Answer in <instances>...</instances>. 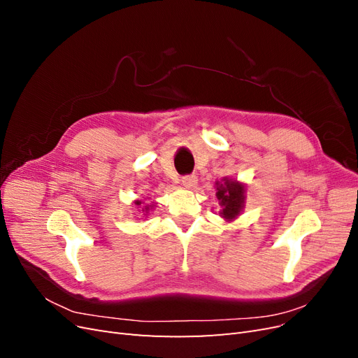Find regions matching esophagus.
Returning a JSON list of instances; mask_svg holds the SVG:
<instances>
[{"label":"esophagus","mask_w":358,"mask_h":358,"mask_svg":"<svg viewBox=\"0 0 358 358\" xmlns=\"http://www.w3.org/2000/svg\"><path fill=\"white\" fill-rule=\"evenodd\" d=\"M182 185L187 188H194L197 185V176L196 175H187L182 178Z\"/></svg>","instance_id":"esophagus-1"}]
</instances>
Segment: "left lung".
Segmentation results:
<instances>
[{
    "label": "left lung",
    "mask_w": 358,
    "mask_h": 358,
    "mask_svg": "<svg viewBox=\"0 0 358 358\" xmlns=\"http://www.w3.org/2000/svg\"><path fill=\"white\" fill-rule=\"evenodd\" d=\"M216 199L222 210L220 212L225 221H233L245 208V185L241 182L224 178L216 182Z\"/></svg>",
    "instance_id": "8db88e82"
}]
</instances>
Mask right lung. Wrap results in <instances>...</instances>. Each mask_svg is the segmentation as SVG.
Masks as SVG:
<instances>
[{"mask_svg": "<svg viewBox=\"0 0 358 358\" xmlns=\"http://www.w3.org/2000/svg\"><path fill=\"white\" fill-rule=\"evenodd\" d=\"M142 203H143V201H140V200L134 201V204H137V206H140V204H142ZM142 212H145V215H148V213H149V204L143 206V208H142Z\"/></svg>", "mask_w": 358, "mask_h": 358, "instance_id": "obj_1", "label": "right lung"}]
</instances>
